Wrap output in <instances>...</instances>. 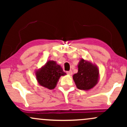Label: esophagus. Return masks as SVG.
<instances>
[{
  "mask_svg": "<svg viewBox=\"0 0 127 127\" xmlns=\"http://www.w3.org/2000/svg\"><path fill=\"white\" fill-rule=\"evenodd\" d=\"M66 73H67L68 74V75H72V70H69V71H67L66 72Z\"/></svg>",
  "mask_w": 127,
  "mask_h": 127,
  "instance_id": "34e87169",
  "label": "esophagus"
}]
</instances>
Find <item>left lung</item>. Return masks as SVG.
Wrapping results in <instances>:
<instances>
[{"label":"left lung","mask_w":127,"mask_h":127,"mask_svg":"<svg viewBox=\"0 0 127 127\" xmlns=\"http://www.w3.org/2000/svg\"><path fill=\"white\" fill-rule=\"evenodd\" d=\"M77 88L88 90L95 86L98 82V70L91 63L81 60L78 64V72L73 76Z\"/></svg>","instance_id":"1"}]
</instances>
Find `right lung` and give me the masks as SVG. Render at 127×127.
I'll list each match as a JSON object with an SVG mask.
<instances>
[{
  "instance_id": "1",
  "label": "right lung",
  "mask_w": 127,
  "mask_h": 127,
  "mask_svg": "<svg viewBox=\"0 0 127 127\" xmlns=\"http://www.w3.org/2000/svg\"><path fill=\"white\" fill-rule=\"evenodd\" d=\"M60 65L54 61H49L36 73V78L40 85L52 90L55 87L60 77L65 75Z\"/></svg>"
}]
</instances>
